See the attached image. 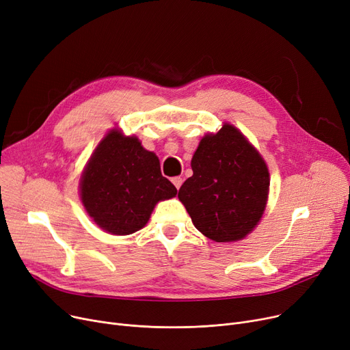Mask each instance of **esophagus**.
I'll return each mask as SVG.
<instances>
[{
  "instance_id": "1",
  "label": "esophagus",
  "mask_w": 350,
  "mask_h": 350,
  "mask_svg": "<svg viewBox=\"0 0 350 350\" xmlns=\"http://www.w3.org/2000/svg\"><path fill=\"white\" fill-rule=\"evenodd\" d=\"M172 183L174 185V187L178 190L181 187V185H183V178L181 177H173Z\"/></svg>"
}]
</instances>
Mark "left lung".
Instances as JSON below:
<instances>
[{"instance_id": "8db88e82", "label": "left lung", "mask_w": 350, "mask_h": 350, "mask_svg": "<svg viewBox=\"0 0 350 350\" xmlns=\"http://www.w3.org/2000/svg\"><path fill=\"white\" fill-rule=\"evenodd\" d=\"M191 169L178 198L194 227L215 243L243 240L260 223L268 200L269 173L261 154L224 123L201 139Z\"/></svg>"}]
</instances>
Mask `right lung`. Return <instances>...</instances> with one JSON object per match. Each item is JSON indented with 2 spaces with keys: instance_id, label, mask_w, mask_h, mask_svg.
I'll return each mask as SVG.
<instances>
[{
  "instance_id": "right-lung-1",
  "label": "right lung",
  "mask_w": 350,
  "mask_h": 350,
  "mask_svg": "<svg viewBox=\"0 0 350 350\" xmlns=\"http://www.w3.org/2000/svg\"><path fill=\"white\" fill-rule=\"evenodd\" d=\"M79 191L92 219L106 232L129 235L149 221L154 206L176 197L161 176L159 157L136 136L113 129L98 144L82 173Z\"/></svg>"
}]
</instances>
